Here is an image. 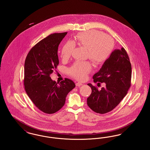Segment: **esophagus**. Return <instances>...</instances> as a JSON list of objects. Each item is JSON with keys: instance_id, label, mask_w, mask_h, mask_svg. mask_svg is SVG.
<instances>
[{"instance_id": "34e87169", "label": "esophagus", "mask_w": 150, "mask_h": 150, "mask_svg": "<svg viewBox=\"0 0 150 150\" xmlns=\"http://www.w3.org/2000/svg\"><path fill=\"white\" fill-rule=\"evenodd\" d=\"M83 86V84L80 82H78V83H76V86Z\"/></svg>"}]
</instances>
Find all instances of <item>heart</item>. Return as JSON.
Returning a JSON list of instances; mask_svg holds the SVG:
<instances>
[{
    "instance_id": "obj_1",
    "label": "heart",
    "mask_w": 150,
    "mask_h": 150,
    "mask_svg": "<svg viewBox=\"0 0 150 150\" xmlns=\"http://www.w3.org/2000/svg\"><path fill=\"white\" fill-rule=\"evenodd\" d=\"M79 45L87 48V57L96 64H100L110 56L114 47L111 38L97 30H91L79 34L76 38ZM75 44L67 41L63 45L61 57L62 59H69L74 50ZM92 64L88 61H78L69 70L70 75L78 80H84L91 71Z\"/></svg>"
}]
</instances>
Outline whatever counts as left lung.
<instances>
[{"instance_id":"1","label":"left lung","mask_w":150,"mask_h":150,"mask_svg":"<svg viewBox=\"0 0 150 150\" xmlns=\"http://www.w3.org/2000/svg\"><path fill=\"white\" fill-rule=\"evenodd\" d=\"M131 78L132 66L126 50L124 48L115 50L99 71L93 75L94 83H105V86L99 91L97 87L88 84L92 89V93L87 98L88 106L100 114L112 111L127 95Z\"/></svg>"}]
</instances>
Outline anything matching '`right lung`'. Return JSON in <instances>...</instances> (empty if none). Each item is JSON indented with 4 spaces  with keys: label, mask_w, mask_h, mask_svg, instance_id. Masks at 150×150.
<instances>
[{
    "label": "right lung",
    "mask_w": 150,
    "mask_h": 150,
    "mask_svg": "<svg viewBox=\"0 0 150 150\" xmlns=\"http://www.w3.org/2000/svg\"><path fill=\"white\" fill-rule=\"evenodd\" d=\"M67 33H54L43 39L29 51L25 62L26 92L36 107L48 114L64 106L67 94L75 87L70 79L65 78L58 85L50 77L59 64L58 48Z\"/></svg>",
    "instance_id": "1"
}]
</instances>
